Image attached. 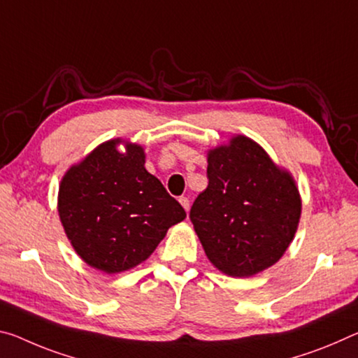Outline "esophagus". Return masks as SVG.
Here are the masks:
<instances>
[{
  "label": "esophagus",
  "instance_id": "esophagus-1",
  "mask_svg": "<svg viewBox=\"0 0 358 358\" xmlns=\"http://www.w3.org/2000/svg\"><path fill=\"white\" fill-rule=\"evenodd\" d=\"M178 201H180V203H181V206H183V208L186 210V212H188V210H189V199H188V197L181 196Z\"/></svg>",
  "mask_w": 358,
  "mask_h": 358
}]
</instances>
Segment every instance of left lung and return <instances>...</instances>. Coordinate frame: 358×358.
I'll list each match as a JSON object with an SVG mask.
<instances>
[{"mask_svg": "<svg viewBox=\"0 0 358 358\" xmlns=\"http://www.w3.org/2000/svg\"><path fill=\"white\" fill-rule=\"evenodd\" d=\"M207 162L208 186L189 218L210 263L231 277L271 268L292 243L301 217L292 173L245 135L210 150Z\"/></svg>", "mask_w": 358, "mask_h": 358, "instance_id": "obj_1", "label": "left lung"}]
</instances>
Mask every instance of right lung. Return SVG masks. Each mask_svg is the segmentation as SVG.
Returning <instances> with one entry per match:
<instances>
[{"instance_id":"add662e5","label":"right lung","mask_w":358,"mask_h":358,"mask_svg":"<svg viewBox=\"0 0 358 358\" xmlns=\"http://www.w3.org/2000/svg\"><path fill=\"white\" fill-rule=\"evenodd\" d=\"M122 143L127 151L117 150ZM59 217L75 252L116 274L143 263L185 208L145 169L143 146L121 138L99 145L64 175Z\"/></svg>"}]
</instances>
